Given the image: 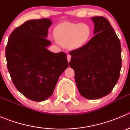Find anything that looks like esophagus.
<instances>
[{
    "label": "esophagus",
    "mask_w": 130,
    "mask_h": 130,
    "mask_svg": "<svg viewBox=\"0 0 130 130\" xmlns=\"http://www.w3.org/2000/svg\"><path fill=\"white\" fill-rule=\"evenodd\" d=\"M67 58H68V61L70 62V59H71V55H67Z\"/></svg>",
    "instance_id": "obj_1"
}]
</instances>
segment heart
I'll use <instances>...</instances> for the list:
<instances>
[{
    "instance_id": "1",
    "label": "heart",
    "mask_w": 130,
    "mask_h": 130,
    "mask_svg": "<svg viewBox=\"0 0 130 130\" xmlns=\"http://www.w3.org/2000/svg\"><path fill=\"white\" fill-rule=\"evenodd\" d=\"M91 30L86 24L63 23L57 25L54 30L55 38L62 46L78 49L85 45L90 39Z\"/></svg>"
}]
</instances>
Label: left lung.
<instances>
[{"mask_svg": "<svg viewBox=\"0 0 130 130\" xmlns=\"http://www.w3.org/2000/svg\"><path fill=\"white\" fill-rule=\"evenodd\" d=\"M95 36L80 48L71 51L69 64L75 72L80 94L95 100L109 94L119 80L122 66L120 40L109 21L91 18Z\"/></svg>", "mask_w": 130, "mask_h": 130, "instance_id": "obj_1", "label": "left lung"}]
</instances>
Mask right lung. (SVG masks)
Listing matches in <instances>:
<instances>
[{
  "instance_id": "obj_1",
  "label": "right lung",
  "mask_w": 130,
  "mask_h": 130,
  "mask_svg": "<svg viewBox=\"0 0 130 130\" xmlns=\"http://www.w3.org/2000/svg\"><path fill=\"white\" fill-rule=\"evenodd\" d=\"M47 18L27 21L15 28L6 47L7 67L11 81L23 95L35 102L49 98L58 79L68 66L66 54L46 49L51 25Z\"/></svg>"
}]
</instances>
